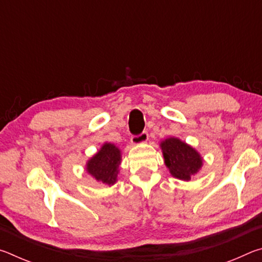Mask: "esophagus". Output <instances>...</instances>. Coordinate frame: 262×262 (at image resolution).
<instances>
[{"label":"esophagus","instance_id":"esophagus-1","mask_svg":"<svg viewBox=\"0 0 262 262\" xmlns=\"http://www.w3.org/2000/svg\"><path fill=\"white\" fill-rule=\"evenodd\" d=\"M148 139H149L148 133L142 132L139 135H133L130 140L133 144H140V143H144V142H147Z\"/></svg>","mask_w":262,"mask_h":262}]
</instances>
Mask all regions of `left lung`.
<instances>
[{
	"instance_id": "left-lung-1",
	"label": "left lung",
	"mask_w": 262,
	"mask_h": 262,
	"mask_svg": "<svg viewBox=\"0 0 262 262\" xmlns=\"http://www.w3.org/2000/svg\"><path fill=\"white\" fill-rule=\"evenodd\" d=\"M164 159L171 174L180 180H190L200 170L202 158L195 150L174 137L167 139L161 144Z\"/></svg>"
}]
</instances>
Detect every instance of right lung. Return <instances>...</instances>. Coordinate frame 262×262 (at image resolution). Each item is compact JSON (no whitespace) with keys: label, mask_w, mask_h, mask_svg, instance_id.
I'll return each instance as SVG.
<instances>
[{"label":"right lung","mask_w":262,"mask_h":262,"mask_svg":"<svg viewBox=\"0 0 262 262\" xmlns=\"http://www.w3.org/2000/svg\"><path fill=\"white\" fill-rule=\"evenodd\" d=\"M120 159V150L114 144L105 143L98 154L88 162L86 170L103 185H113L117 181Z\"/></svg>","instance_id":"obj_1"}]
</instances>
